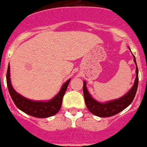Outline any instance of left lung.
<instances>
[{"mask_svg": "<svg viewBox=\"0 0 147 147\" xmlns=\"http://www.w3.org/2000/svg\"><path fill=\"white\" fill-rule=\"evenodd\" d=\"M134 62L136 65V78L135 80L134 85L131 88V89L128 92L125 96L121 98L113 100V101L107 102L105 103H100L96 100H95L92 97L90 96V94L88 92L86 88V83L84 82L83 85V92H84V102L86 104L87 108L88 109L90 112L93 113L94 115L101 117H107L115 115L117 113H120L121 111L125 110V108L128 107V106L132 102L134 98L136 96L138 88V83H139V74H138V67H137L136 58L134 56Z\"/></svg>", "mask_w": 147, "mask_h": 147, "instance_id": "left-lung-1", "label": "left lung"}]
</instances>
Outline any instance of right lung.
<instances>
[{
	"mask_svg": "<svg viewBox=\"0 0 147 147\" xmlns=\"http://www.w3.org/2000/svg\"><path fill=\"white\" fill-rule=\"evenodd\" d=\"M6 79H7V86L9 94L17 107L30 116L40 117V118L51 117L59 112L62 106L63 96L66 92L69 82V80L66 81L62 87L60 92L52 99L48 102H37L32 101L24 98L13 89L10 81V66H7Z\"/></svg>",
	"mask_w": 147,
	"mask_h": 147,
	"instance_id": "add662e5",
	"label": "right lung"
}]
</instances>
